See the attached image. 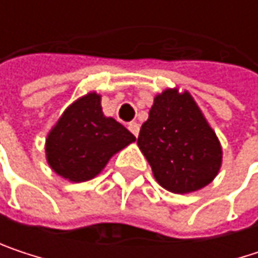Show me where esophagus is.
Returning <instances> with one entry per match:
<instances>
[{
	"label": "esophagus",
	"mask_w": 258,
	"mask_h": 258,
	"mask_svg": "<svg viewBox=\"0 0 258 258\" xmlns=\"http://www.w3.org/2000/svg\"><path fill=\"white\" fill-rule=\"evenodd\" d=\"M128 130L133 133V134H134V136H136V137H137V136H139V130H140V127H139V124H137V122H134V121H133V122H130L128 124Z\"/></svg>",
	"instance_id": "esophagus-1"
}]
</instances>
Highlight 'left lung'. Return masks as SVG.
<instances>
[{"label":"left lung","mask_w":258,"mask_h":258,"mask_svg":"<svg viewBox=\"0 0 258 258\" xmlns=\"http://www.w3.org/2000/svg\"><path fill=\"white\" fill-rule=\"evenodd\" d=\"M137 145L157 182L176 194L206 186L221 167V146L188 92L157 95Z\"/></svg>","instance_id":"8db88e82"}]
</instances>
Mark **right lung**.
I'll list each match as a JSON object with an SVG mask.
<instances>
[{"mask_svg": "<svg viewBox=\"0 0 258 258\" xmlns=\"http://www.w3.org/2000/svg\"><path fill=\"white\" fill-rule=\"evenodd\" d=\"M136 137L101 110L100 95L91 92L73 103L47 136L49 166L62 178L83 182L97 176L110 157Z\"/></svg>", "mask_w": 258, "mask_h": 258, "instance_id": "1", "label": "right lung"}]
</instances>
